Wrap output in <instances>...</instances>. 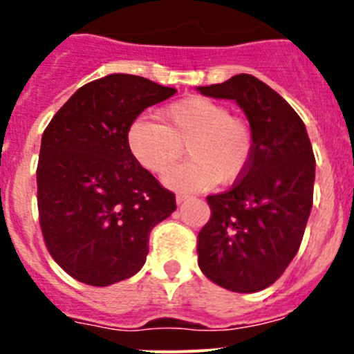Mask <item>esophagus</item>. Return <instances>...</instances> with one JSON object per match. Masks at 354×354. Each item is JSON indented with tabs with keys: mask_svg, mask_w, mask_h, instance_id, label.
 <instances>
[{
	"mask_svg": "<svg viewBox=\"0 0 354 354\" xmlns=\"http://www.w3.org/2000/svg\"><path fill=\"white\" fill-rule=\"evenodd\" d=\"M187 198H189V196L183 195V193H177V195H175V200H177V204H183V202H186Z\"/></svg>",
	"mask_w": 354,
	"mask_h": 354,
	"instance_id": "esophagus-1",
	"label": "esophagus"
}]
</instances>
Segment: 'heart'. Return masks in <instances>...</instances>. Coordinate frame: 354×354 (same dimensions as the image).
I'll use <instances>...</instances> for the list:
<instances>
[{"instance_id": "1", "label": "heart", "mask_w": 354, "mask_h": 354, "mask_svg": "<svg viewBox=\"0 0 354 354\" xmlns=\"http://www.w3.org/2000/svg\"><path fill=\"white\" fill-rule=\"evenodd\" d=\"M161 124L138 118L127 129L133 158L156 175L177 165L184 147L192 161L171 171L167 184L177 189H205L234 184L250 170L255 156V133L246 118L209 97L189 95L159 111Z\"/></svg>"}]
</instances>
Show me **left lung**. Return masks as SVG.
Segmentation results:
<instances>
[{"label":"left lung","instance_id":"1","mask_svg":"<svg viewBox=\"0 0 354 354\" xmlns=\"http://www.w3.org/2000/svg\"><path fill=\"white\" fill-rule=\"evenodd\" d=\"M200 93L232 99L255 133L243 179L209 195L211 218L196 239L202 273L234 292H257L282 277L298 253L314 200L315 158L305 124L283 97L250 74Z\"/></svg>","mask_w":354,"mask_h":354}]
</instances>
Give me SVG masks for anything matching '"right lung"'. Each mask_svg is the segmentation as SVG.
Wrapping results in <instances>:
<instances>
[{"instance_id":"right-lung-1","label":"right lung","mask_w":354,"mask_h":354,"mask_svg":"<svg viewBox=\"0 0 354 354\" xmlns=\"http://www.w3.org/2000/svg\"><path fill=\"white\" fill-rule=\"evenodd\" d=\"M177 92L133 74L90 81L46 127L37 167L44 243L65 273L106 287L142 270L150 230L177 209L175 195L140 165L127 129Z\"/></svg>"}]
</instances>
